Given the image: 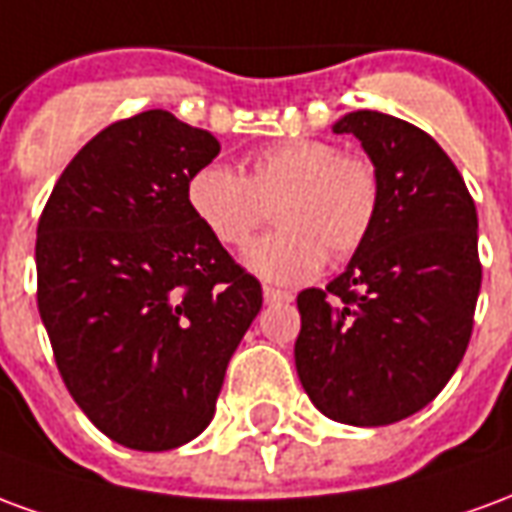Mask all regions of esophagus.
<instances>
[{"mask_svg": "<svg viewBox=\"0 0 512 512\" xmlns=\"http://www.w3.org/2000/svg\"><path fill=\"white\" fill-rule=\"evenodd\" d=\"M293 299V293L290 290H279V288H263V301L266 304H277V301H290Z\"/></svg>", "mask_w": 512, "mask_h": 512, "instance_id": "34e87169", "label": "esophagus"}]
</instances>
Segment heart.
I'll return each instance as SVG.
<instances>
[{"mask_svg":"<svg viewBox=\"0 0 512 512\" xmlns=\"http://www.w3.org/2000/svg\"><path fill=\"white\" fill-rule=\"evenodd\" d=\"M277 202V233L244 252L266 282H304L326 257L343 260L365 244L381 202L376 167L321 139H288L246 158V175L208 161L186 180V208L213 241L244 246Z\"/></svg>","mask_w":512,"mask_h":512,"instance_id":"obj_1","label":"heart"}]
</instances>
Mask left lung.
I'll list each match as a JSON object with an SVG mask.
<instances>
[{
	"label": "left lung",
	"mask_w": 512,
	"mask_h": 512,
	"mask_svg": "<svg viewBox=\"0 0 512 512\" xmlns=\"http://www.w3.org/2000/svg\"><path fill=\"white\" fill-rule=\"evenodd\" d=\"M381 186L367 241L326 290H301L296 370L334 422L378 428L417 414L461 365L483 268L477 211L436 139L384 112H348Z\"/></svg>",
	"instance_id": "1"
}]
</instances>
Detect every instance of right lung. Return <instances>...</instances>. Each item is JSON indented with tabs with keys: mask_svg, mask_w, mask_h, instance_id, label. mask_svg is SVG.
I'll return each mask as SVG.
<instances>
[{
	"mask_svg": "<svg viewBox=\"0 0 512 512\" xmlns=\"http://www.w3.org/2000/svg\"><path fill=\"white\" fill-rule=\"evenodd\" d=\"M219 142L172 112L112 123L73 156L38 224V310L60 376L128 450H175L211 425L263 290L186 208Z\"/></svg>",
	"mask_w": 512,
	"mask_h": 512,
	"instance_id": "obj_1",
	"label": "right lung"
}]
</instances>
